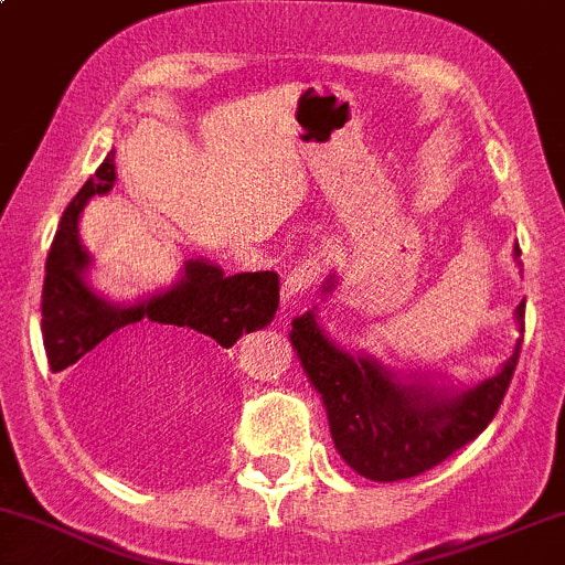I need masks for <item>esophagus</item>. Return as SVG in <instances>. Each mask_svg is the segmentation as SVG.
Listing matches in <instances>:
<instances>
[{"instance_id": "esophagus-1", "label": "esophagus", "mask_w": 565, "mask_h": 565, "mask_svg": "<svg viewBox=\"0 0 565 565\" xmlns=\"http://www.w3.org/2000/svg\"><path fill=\"white\" fill-rule=\"evenodd\" d=\"M319 273H321V263H319V259H316V257H308L306 263L297 265V268H295L292 273H289L287 281H284V287H281L284 302L295 300L297 295L308 292V289L313 287L316 278H319Z\"/></svg>"}]
</instances>
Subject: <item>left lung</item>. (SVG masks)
<instances>
[{"mask_svg":"<svg viewBox=\"0 0 565 565\" xmlns=\"http://www.w3.org/2000/svg\"><path fill=\"white\" fill-rule=\"evenodd\" d=\"M520 246H514V259ZM327 278L321 297L332 295ZM525 300L514 319L523 330ZM292 349L330 418L332 443L356 475L375 482L407 480L443 463L486 429L518 367L520 340L501 370L475 386L396 375L367 351L340 349L316 321V308L292 321Z\"/></svg>","mask_w":565,"mask_h":565,"instance_id":"obj_1","label":"left lung"}]
</instances>
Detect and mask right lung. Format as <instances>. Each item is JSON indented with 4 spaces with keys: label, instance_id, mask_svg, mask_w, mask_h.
<instances>
[{
    "label": "right lung",
    "instance_id": "add662e5",
    "mask_svg": "<svg viewBox=\"0 0 565 565\" xmlns=\"http://www.w3.org/2000/svg\"><path fill=\"white\" fill-rule=\"evenodd\" d=\"M115 152L104 158L61 216L42 287V340L53 373L72 367L96 345L122 351H163L201 356L231 349L244 334L263 330L278 308L273 270L225 276L209 259H188L177 281L136 302H111L90 287L93 257L79 241L77 220L93 195L115 188Z\"/></svg>",
    "mask_w": 565,
    "mask_h": 565
}]
</instances>
